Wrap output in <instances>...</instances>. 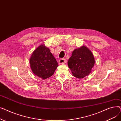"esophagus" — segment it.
Instances as JSON below:
<instances>
[{"instance_id":"esophagus-1","label":"esophagus","mask_w":121,"mask_h":121,"mask_svg":"<svg viewBox=\"0 0 121 121\" xmlns=\"http://www.w3.org/2000/svg\"><path fill=\"white\" fill-rule=\"evenodd\" d=\"M58 62L59 64H64L66 62V61L65 59H60Z\"/></svg>"}]
</instances>
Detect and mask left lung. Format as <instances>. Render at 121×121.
Masks as SVG:
<instances>
[{"label":"left lung","mask_w":121,"mask_h":121,"mask_svg":"<svg viewBox=\"0 0 121 121\" xmlns=\"http://www.w3.org/2000/svg\"><path fill=\"white\" fill-rule=\"evenodd\" d=\"M94 64L93 53L84 46L75 49L68 61V67L72 74L78 78H83L89 74Z\"/></svg>","instance_id":"left-lung-1"}]
</instances>
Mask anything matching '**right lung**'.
I'll return each instance as SVG.
<instances>
[{"instance_id": "right-lung-1", "label": "right lung", "mask_w": 121, "mask_h": 121, "mask_svg": "<svg viewBox=\"0 0 121 121\" xmlns=\"http://www.w3.org/2000/svg\"><path fill=\"white\" fill-rule=\"evenodd\" d=\"M30 65L33 73L43 79L52 76L58 66L49 49L43 44L34 51L30 58Z\"/></svg>"}]
</instances>
